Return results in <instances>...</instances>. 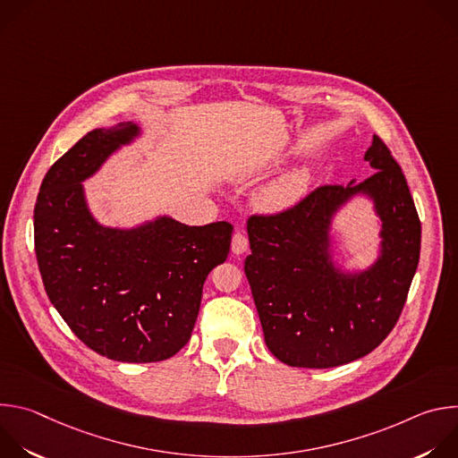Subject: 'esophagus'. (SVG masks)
<instances>
[{
    "mask_svg": "<svg viewBox=\"0 0 458 458\" xmlns=\"http://www.w3.org/2000/svg\"><path fill=\"white\" fill-rule=\"evenodd\" d=\"M246 250H248V239H246V235L241 233V232H235L233 237H232V251L237 253V255H241V253H244Z\"/></svg>",
    "mask_w": 458,
    "mask_h": 458,
    "instance_id": "esophagus-1",
    "label": "esophagus"
}]
</instances>
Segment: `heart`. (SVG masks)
Wrapping results in <instances>:
<instances>
[{"label": "heart", "mask_w": 458, "mask_h": 458, "mask_svg": "<svg viewBox=\"0 0 458 458\" xmlns=\"http://www.w3.org/2000/svg\"><path fill=\"white\" fill-rule=\"evenodd\" d=\"M306 190V179L301 174L288 175L274 184H270L263 193H260V203L267 208H284L295 203Z\"/></svg>", "instance_id": "b5f03b06"}]
</instances>
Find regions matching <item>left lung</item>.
Wrapping results in <instances>:
<instances>
[{
    "label": "left lung",
    "mask_w": 458,
    "mask_h": 458,
    "mask_svg": "<svg viewBox=\"0 0 458 458\" xmlns=\"http://www.w3.org/2000/svg\"><path fill=\"white\" fill-rule=\"evenodd\" d=\"M360 182L324 184L293 207L248 219L244 274L268 350L297 368H334L373 352L395 328L420 255V219L403 168L373 136ZM368 192L383 221V251L366 273L344 276L329 260L335 210Z\"/></svg>",
    "instance_id": "left-lung-1"
}]
</instances>
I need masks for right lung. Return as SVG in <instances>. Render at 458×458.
<instances>
[{"mask_svg": "<svg viewBox=\"0 0 458 458\" xmlns=\"http://www.w3.org/2000/svg\"><path fill=\"white\" fill-rule=\"evenodd\" d=\"M138 134L134 123L96 128L48 168L34 250L50 302L81 343L112 360L157 362L190 341L203 284L226 260L233 226L170 217L132 230L98 225L81 181Z\"/></svg>", "mask_w": 458, "mask_h": 458, "instance_id": "1", "label": "right lung"}]
</instances>
